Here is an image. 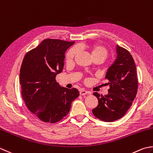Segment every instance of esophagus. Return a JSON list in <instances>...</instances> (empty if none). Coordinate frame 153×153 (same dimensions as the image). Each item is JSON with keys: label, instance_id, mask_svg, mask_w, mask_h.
Segmentation results:
<instances>
[{"label": "esophagus", "instance_id": "1", "mask_svg": "<svg viewBox=\"0 0 153 153\" xmlns=\"http://www.w3.org/2000/svg\"><path fill=\"white\" fill-rule=\"evenodd\" d=\"M87 94H89V92L88 91L85 90V89H81L80 91H79V94L81 95H85Z\"/></svg>", "mask_w": 153, "mask_h": 153}]
</instances>
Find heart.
I'll return each mask as SVG.
<instances>
[{"instance_id":"1","label":"heart","mask_w":153,"mask_h":153,"mask_svg":"<svg viewBox=\"0 0 153 153\" xmlns=\"http://www.w3.org/2000/svg\"><path fill=\"white\" fill-rule=\"evenodd\" d=\"M88 49L91 51V55L93 58H95V57H102L104 59L107 58V55H108V51L105 46H102L100 44H94L92 46H86ZM78 52V48L77 47H73L70 48L68 51L65 56V59L68 62H70L73 61L75 56Z\"/></svg>"}]
</instances>
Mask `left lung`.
Wrapping results in <instances>:
<instances>
[{
  "label": "left lung",
  "mask_w": 153,
  "mask_h": 153,
  "mask_svg": "<svg viewBox=\"0 0 153 153\" xmlns=\"http://www.w3.org/2000/svg\"><path fill=\"white\" fill-rule=\"evenodd\" d=\"M117 58L107 71L105 78L110 88L105 96L97 92L98 105L92 112L97 118L105 122L121 119L130 108L138 89L136 65L132 56L126 49L117 46Z\"/></svg>",
  "instance_id": "left-lung-1"
}]
</instances>
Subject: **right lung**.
<instances>
[{
	"instance_id": "obj_1",
	"label": "right lung",
	"mask_w": 153,
	"mask_h": 153,
	"mask_svg": "<svg viewBox=\"0 0 153 153\" xmlns=\"http://www.w3.org/2000/svg\"><path fill=\"white\" fill-rule=\"evenodd\" d=\"M74 42L46 39L23 59L20 70L21 94L28 109L44 122L62 120L79 95L77 89L61 87L56 80L64 68L65 51Z\"/></svg>"
}]
</instances>
